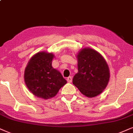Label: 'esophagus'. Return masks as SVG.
I'll return each mask as SVG.
<instances>
[{
  "mask_svg": "<svg viewBox=\"0 0 133 133\" xmlns=\"http://www.w3.org/2000/svg\"><path fill=\"white\" fill-rule=\"evenodd\" d=\"M67 81L68 82V83H71L72 81V77L71 76H69L67 78Z\"/></svg>",
  "mask_w": 133,
  "mask_h": 133,
  "instance_id": "esophagus-1",
  "label": "esophagus"
}]
</instances>
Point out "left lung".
<instances>
[{"label":"left lung","instance_id":"1","mask_svg":"<svg viewBox=\"0 0 133 133\" xmlns=\"http://www.w3.org/2000/svg\"><path fill=\"white\" fill-rule=\"evenodd\" d=\"M78 72L73 79V84L88 97L102 93L109 81V66L103 57L89 48L82 49L78 56Z\"/></svg>","mask_w":133,"mask_h":133}]
</instances>
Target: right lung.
I'll return each instance as SVG.
<instances>
[{
	"mask_svg": "<svg viewBox=\"0 0 133 133\" xmlns=\"http://www.w3.org/2000/svg\"><path fill=\"white\" fill-rule=\"evenodd\" d=\"M54 57L52 54L38 52L29 60L25 68L26 85L37 97H53L66 83L61 73L52 66Z\"/></svg>",
	"mask_w": 133,
	"mask_h": 133,
	"instance_id": "obj_1",
	"label": "right lung"
}]
</instances>
